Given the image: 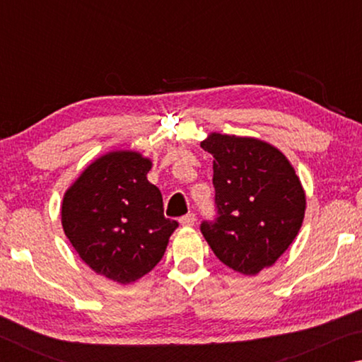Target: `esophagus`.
Segmentation results:
<instances>
[{
  "label": "esophagus",
  "instance_id": "obj_1",
  "mask_svg": "<svg viewBox=\"0 0 362 362\" xmlns=\"http://www.w3.org/2000/svg\"><path fill=\"white\" fill-rule=\"evenodd\" d=\"M180 225H183V226H193L194 225V222H196V216L194 214H192V212H188V214H185V216L183 217H180Z\"/></svg>",
  "mask_w": 362,
  "mask_h": 362
}]
</instances>
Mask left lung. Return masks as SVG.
<instances>
[{
  "instance_id": "1",
  "label": "left lung",
  "mask_w": 362,
  "mask_h": 362,
  "mask_svg": "<svg viewBox=\"0 0 362 362\" xmlns=\"http://www.w3.org/2000/svg\"><path fill=\"white\" fill-rule=\"evenodd\" d=\"M201 146L214 156L217 207L201 233L220 262L254 276L296 240L306 207L302 183L289 159L263 140L214 132Z\"/></svg>"
}]
</instances>
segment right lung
<instances>
[{"instance_id": "right-lung-1", "label": "right lung", "mask_w": 362, "mask_h": 362, "mask_svg": "<svg viewBox=\"0 0 362 362\" xmlns=\"http://www.w3.org/2000/svg\"><path fill=\"white\" fill-rule=\"evenodd\" d=\"M150 169L137 151L107 153L64 194L62 226L71 246L97 274L119 284L151 272L179 226L164 217L161 192L146 179Z\"/></svg>"}]
</instances>
